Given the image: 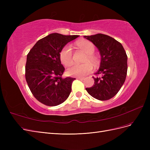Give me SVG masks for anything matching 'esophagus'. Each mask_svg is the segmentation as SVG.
Wrapping results in <instances>:
<instances>
[{
  "label": "esophagus",
  "mask_w": 150,
  "mask_h": 150,
  "mask_svg": "<svg viewBox=\"0 0 150 150\" xmlns=\"http://www.w3.org/2000/svg\"><path fill=\"white\" fill-rule=\"evenodd\" d=\"M76 79H80V80H84V78H83V77H77Z\"/></svg>",
  "instance_id": "34e87169"
}]
</instances>
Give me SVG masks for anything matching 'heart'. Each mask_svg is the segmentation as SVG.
<instances>
[{
    "mask_svg": "<svg viewBox=\"0 0 150 150\" xmlns=\"http://www.w3.org/2000/svg\"><path fill=\"white\" fill-rule=\"evenodd\" d=\"M76 45L81 50L87 54L85 61H89L92 64L96 65L98 62V57L93 55L95 51L94 45L87 40H82L76 42ZM60 60L62 64L66 66H70L73 62L72 51L70 45H66L61 49L59 54ZM93 71V66L89 62L82 64H72L67 69V73L71 76L82 77L88 74Z\"/></svg>",
    "mask_w": 150,
    "mask_h": 150,
    "instance_id": "b5f03b06",
    "label": "heart"
}]
</instances>
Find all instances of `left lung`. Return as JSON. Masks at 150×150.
<instances>
[{
    "mask_svg": "<svg viewBox=\"0 0 150 150\" xmlns=\"http://www.w3.org/2000/svg\"><path fill=\"white\" fill-rule=\"evenodd\" d=\"M84 37L98 47L101 56L100 67L96 73L101 76L93 77L94 84L86 90L98 100H108L118 93L125 81L128 70L125 50L120 42L105 34Z\"/></svg>",
    "mask_w": 150,
    "mask_h": 150,
    "instance_id": "left-lung-1",
    "label": "left lung"
}]
</instances>
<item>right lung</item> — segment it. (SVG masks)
<instances>
[{
  "mask_svg": "<svg viewBox=\"0 0 150 150\" xmlns=\"http://www.w3.org/2000/svg\"><path fill=\"white\" fill-rule=\"evenodd\" d=\"M79 35L53 33L39 40L27 56L25 76L32 94L39 102L55 106L64 102L75 78H62L65 69L59 54L66 44Z\"/></svg>",
  "mask_w": 150,
  "mask_h": 150,
  "instance_id": "add662e5",
  "label": "right lung"
}]
</instances>
